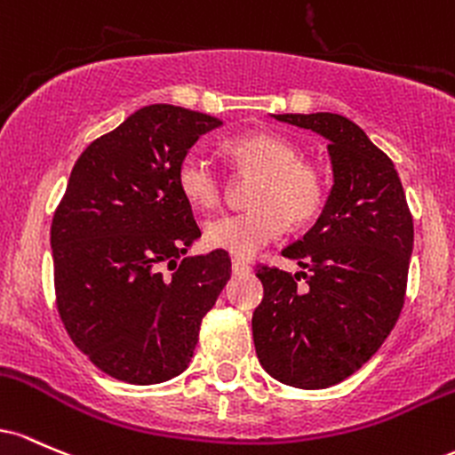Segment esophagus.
<instances>
[{"instance_id": "34e87169", "label": "esophagus", "mask_w": 455, "mask_h": 455, "mask_svg": "<svg viewBox=\"0 0 455 455\" xmlns=\"http://www.w3.org/2000/svg\"><path fill=\"white\" fill-rule=\"evenodd\" d=\"M232 273L234 275H244V273H249V267L247 264L243 262V259H232Z\"/></svg>"}]
</instances>
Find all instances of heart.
Returning <instances> with one entry per match:
<instances>
[{
  "mask_svg": "<svg viewBox=\"0 0 455 455\" xmlns=\"http://www.w3.org/2000/svg\"><path fill=\"white\" fill-rule=\"evenodd\" d=\"M223 152L243 170L258 173L251 188L253 208L212 219L206 243L238 259H249L288 228L307 223L323 208L326 178L318 163L300 159L299 148L273 131H253L229 137ZM182 196L196 208L211 211L221 202L223 187L206 159L188 152L178 167Z\"/></svg>",
  "mask_w": 455,
  "mask_h": 455,
  "instance_id": "obj_1",
  "label": "heart"
}]
</instances>
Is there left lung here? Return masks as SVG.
<instances>
[{"label":"left lung","mask_w":455,"mask_h":455,"mask_svg":"<svg viewBox=\"0 0 455 455\" xmlns=\"http://www.w3.org/2000/svg\"><path fill=\"white\" fill-rule=\"evenodd\" d=\"M273 117L329 141L333 187L314 228L282 251L303 270L258 268L253 344L275 380L326 389L367 363L400 318L412 217L391 159L348 117Z\"/></svg>","instance_id":"left-lung-1"}]
</instances>
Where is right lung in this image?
<instances>
[{
    "label": "right lung",
    "mask_w": 455,
    "mask_h": 455,
    "mask_svg": "<svg viewBox=\"0 0 455 455\" xmlns=\"http://www.w3.org/2000/svg\"><path fill=\"white\" fill-rule=\"evenodd\" d=\"M221 124L185 107H144L92 141L70 172L51 223L58 311L76 348L117 380L182 374L232 273L221 249L180 259L202 232L178 167Z\"/></svg>",
    "instance_id": "obj_1"
}]
</instances>
